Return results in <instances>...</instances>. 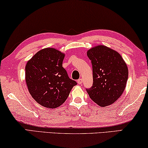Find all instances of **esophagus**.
<instances>
[{"label": "esophagus", "mask_w": 148, "mask_h": 148, "mask_svg": "<svg viewBox=\"0 0 148 148\" xmlns=\"http://www.w3.org/2000/svg\"><path fill=\"white\" fill-rule=\"evenodd\" d=\"M77 82H78V84H82V78L78 79V80H77Z\"/></svg>", "instance_id": "1"}]
</instances>
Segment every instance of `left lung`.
<instances>
[{
    "label": "left lung",
    "instance_id": "obj_1",
    "mask_svg": "<svg viewBox=\"0 0 148 148\" xmlns=\"http://www.w3.org/2000/svg\"><path fill=\"white\" fill-rule=\"evenodd\" d=\"M92 66L93 84L86 88L89 97L101 107L115 103L123 92L128 79V69L121 56L104 45L87 51Z\"/></svg>",
    "mask_w": 148,
    "mask_h": 148
}]
</instances>
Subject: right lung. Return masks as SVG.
<instances>
[{"mask_svg": "<svg viewBox=\"0 0 148 148\" xmlns=\"http://www.w3.org/2000/svg\"><path fill=\"white\" fill-rule=\"evenodd\" d=\"M64 54L53 48L39 51L27 62L25 80L35 101L47 108L62 105L77 84L62 67Z\"/></svg>", "mask_w": 148, "mask_h": 148, "instance_id": "add662e5", "label": "right lung"}]
</instances>
